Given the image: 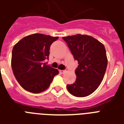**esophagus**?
Masks as SVG:
<instances>
[{
    "instance_id": "1",
    "label": "esophagus",
    "mask_w": 124,
    "mask_h": 124,
    "mask_svg": "<svg viewBox=\"0 0 124 124\" xmlns=\"http://www.w3.org/2000/svg\"><path fill=\"white\" fill-rule=\"evenodd\" d=\"M59 72H60V74H64L66 72V71L65 70H59Z\"/></svg>"
}]
</instances>
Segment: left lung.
Returning a JSON list of instances; mask_svg holds the SVG:
<instances>
[{"mask_svg":"<svg viewBox=\"0 0 124 124\" xmlns=\"http://www.w3.org/2000/svg\"><path fill=\"white\" fill-rule=\"evenodd\" d=\"M62 39L78 64L75 70V82L67 85V89L73 96H88L98 88L104 78L108 66L105 47L96 39L85 35Z\"/></svg>","mask_w":124,"mask_h":124,"instance_id":"obj_1","label":"left lung"}]
</instances>
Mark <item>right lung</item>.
<instances>
[{
    "mask_svg": "<svg viewBox=\"0 0 124 124\" xmlns=\"http://www.w3.org/2000/svg\"><path fill=\"white\" fill-rule=\"evenodd\" d=\"M58 37L35 33L25 37L15 45L12 50L11 67L15 77L29 92L39 93L48 88L56 69L46 65L51 44Z\"/></svg>",
    "mask_w": 124,
    "mask_h": 124,
    "instance_id": "1",
    "label": "right lung"
}]
</instances>
